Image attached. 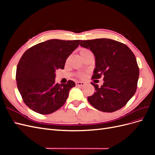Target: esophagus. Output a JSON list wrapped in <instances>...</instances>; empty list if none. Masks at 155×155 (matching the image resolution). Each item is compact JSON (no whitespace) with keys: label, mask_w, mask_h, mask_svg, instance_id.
I'll use <instances>...</instances> for the list:
<instances>
[{"label":"esophagus","mask_w":155,"mask_h":155,"mask_svg":"<svg viewBox=\"0 0 155 155\" xmlns=\"http://www.w3.org/2000/svg\"><path fill=\"white\" fill-rule=\"evenodd\" d=\"M76 86H78V87L83 86L84 85H85V83L83 82V81H76Z\"/></svg>","instance_id":"1"}]
</instances>
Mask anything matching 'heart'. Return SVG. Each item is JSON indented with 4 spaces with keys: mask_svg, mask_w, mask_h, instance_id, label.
Here are the masks:
<instances>
[{
    "mask_svg": "<svg viewBox=\"0 0 155 155\" xmlns=\"http://www.w3.org/2000/svg\"><path fill=\"white\" fill-rule=\"evenodd\" d=\"M87 50H83L81 51H87Z\"/></svg>",
    "mask_w": 155,
    "mask_h": 155,
    "instance_id": "heart-1",
    "label": "heart"
}]
</instances>
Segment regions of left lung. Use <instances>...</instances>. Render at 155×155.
Segmentation results:
<instances>
[{
	"instance_id": "1",
	"label": "left lung",
	"mask_w": 155,
	"mask_h": 155,
	"mask_svg": "<svg viewBox=\"0 0 155 155\" xmlns=\"http://www.w3.org/2000/svg\"><path fill=\"white\" fill-rule=\"evenodd\" d=\"M80 46L90 50L95 57L92 79L104 77V84L94 87V93L87 97L95 109L112 112L120 109L135 94L139 68L135 56L127 46L109 39L81 41Z\"/></svg>"
}]
</instances>
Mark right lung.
I'll use <instances>...</instances> for the list:
<instances>
[{
  "instance_id": "obj_1",
  "label": "right lung",
  "mask_w": 155,
  "mask_h": 155,
  "mask_svg": "<svg viewBox=\"0 0 155 155\" xmlns=\"http://www.w3.org/2000/svg\"><path fill=\"white\" fill-rule=\"evenodd\" d=\"M79 40L50 39L27 50L17 67L16 81L25 104L32 110L48 114L60 109L76 84L55 81V71L79 45Z\"/></svg>"
}]
</instances>
